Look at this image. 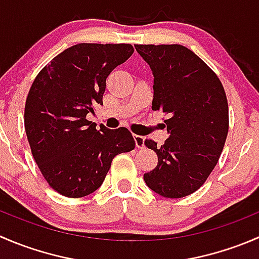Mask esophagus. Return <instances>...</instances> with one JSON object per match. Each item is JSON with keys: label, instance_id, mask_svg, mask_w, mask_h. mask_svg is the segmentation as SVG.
I'll return each instance as SVG.
<instances>
[{"label": "esophagus", "instance_id": "1", "mask_svg": "<svg viewBox=\"0 0 259 259\" xmlns=\"http://www.w3.org/2000/svg\"><path fill=\"white\" fill-rule=\"evenodd\" d=\"M134 140H135V145H137V148H143V146H144V142H145L144 137H142V135H134Z\"/></svg>", "mask_w": 259, "mask_h": 259}]
</instances>
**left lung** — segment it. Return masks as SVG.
Returning a JSON list of instances; mask_svg holds the SVG:
<instances>
[{
	"label": "left lung",
	"instance_id": "left-lung-1",
	"mask_svg": "<svg viewBox=\"0 0 259 259\" xmlns=\"http://www.w3.org/2000/svg\"><path fill=\"white\" fill-rule=\"evenodd\" d=\"M135 49L153 72L151 109L169 117L165 143H144L158 155V165L144 174V180L161 197H187L204 184L226 143L228 103L223 85L209 66L184 46Z\"/></svg>",
	"mask_w": 259,
	"mask_h": 259
}]
</instances>
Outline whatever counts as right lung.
Instances as JSON below:
<instances>
[{
    "label": "right lung",
    "instance_id": "right-lung-1",
    "mask_svg": "<svg viewBox=\"0 0 259 259\" xmlns=\"http://www.w3.org/2000/svg\"><path fill=\"white\" fill-rule=\"evenodd\" d=\"M134 52L129 44H77L62 51L33 81L25 106V130L35 161L50 187L69 198L95 192L117 154L132 151L126 127L89 121L103 104L106 79Z\"/></svg>",
    "mask_w": 259,
    "mask_h": 259
}]
</instances>
